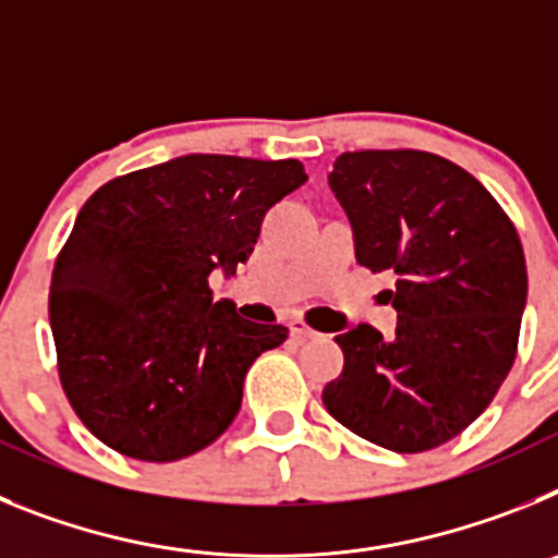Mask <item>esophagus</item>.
Instances as JSON below:
<instances>
[{
	"label": "esophagus",
	"instance_id": "34e87169",
	"mask_svg": "<svg viewBox=\"0 0 558 558\" xmlns=\"http://www.w3.org/2000/svg\"><path fill=\"white\" fill-rule=\"evenodd\" d=\"M290 327V335H293V338H302V340H313V338H322V335L315 332L313 327H307V324L302 322V318H293V322L288 324Z\"/></svg>",
	"mask_w": 558,
	"mask_h": 558
}]
</instances>
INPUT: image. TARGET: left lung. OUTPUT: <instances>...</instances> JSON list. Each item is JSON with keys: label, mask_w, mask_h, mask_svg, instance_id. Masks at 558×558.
I'll use <instances>...</instances> for the list:
<instances>
[{"label": "left lung", "mask_w": 558, "mask_h": 558, "mask_svg": "<svg viewBox=\"0 0 558 558\" xmlns=\"http://www.w3.org/2000/svg\"><path fill=\"white\" fill-rule=\"evenodd\" d=\"M329 190L357 263L397 276V335H335L347 363L324 405L372 445L433 450L489 408L514 363L529 299L520 236L489 190L436 153H343Z\"/></svg>", "instance_id": "obj_1"}]
</instances>
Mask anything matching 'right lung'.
Segmentation results:
<instances>
[{
    "instance_id": "right-lung-1",
    "label": "right lung",
    "mask_w": 558,
    "mask_h": 558,
    "mask_svg": "<svg viewBox=\"0 0 558 558\" xmlns=\"http://www.w3.org/2000/svg\"><path fill=\"white\" fill-rule=\"evenodd\" d=\"M307 181L302 161L190 153L128 172L83 204L49 284L69 402L102 445L167 463L234 422L251 363L282 324L211 302L256 245L265 211Z\"/></svg>"
}]
</instances>
